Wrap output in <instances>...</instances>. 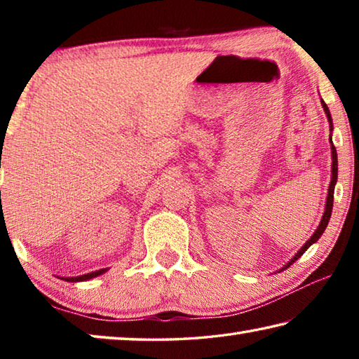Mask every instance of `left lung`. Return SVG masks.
Instances as JSON below:
<instances>
[{
  "label": "left lung",
  "mask_w": 359,
  "mask_h": 359,
  "mask_svg": "<svg viewBox=\"0 0 359 359\" xmlns=\"http://www.w3.org/2000/svg\"><path fill=\"white\" fill-rule=\"evenodd\" d=\"M321 106H323V111H325V114H326L327 121H330V130L332 131V118H331L330 109H327L325 101H321ZM331 154H332L331 184H330V188H327V198H326V204H325L326 208H325V212H323V217H321V222H320V224H318V228L315 229V233L311 236V239H309V241L306 242V244H304V245L301 247V250L297 252L293 258H291V261H288L287 266L282 267V271H285V269H287V267H290L291 264H293L297 258H301L302 253L306 252L309 247H311L312 244H315V242H317V241L321 238V234L325 233V229H326V226H327V222H330L331 212H332V201H334V185H336V182H337V151H336V147H334V145H332V141H331Z\"/></svg>",
  "instance_id": "obj_1"
}]
</instances>
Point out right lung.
I'll return each mask as SVG.
<instances>
[{
	"label": "right lung",
	"mask_w": 359,
	"mask_h": 359,
	"mask_svg": "<svg viewBox=\"0 0 359 359\" xmlns=\"http://www.w3.org/2000/svg\"><path fill=\"white\" fill-rule=\"evenodd\" d=\"M106 271H107V269H100V271L90 272V274H83V276H79V277H68V278H65V280H68V282H83V280H90V278L104 274Z\"/></svg>",
	"instance_id": "add662e5"
}]
</instances>
